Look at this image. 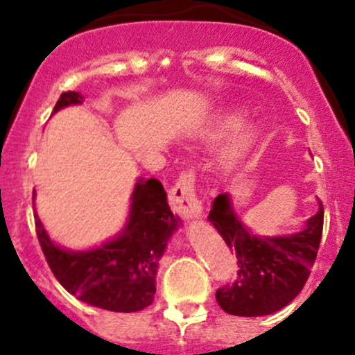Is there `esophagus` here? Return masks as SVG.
<instances>
[{"instance_id":"1","label":"esophagus","mask_w":355,"mask_h":355,"mask_svg":"<svg viewBox=\"0 0 355 355\" xmlns=\"http://www.w3.org/2000/svg\"><path fill=\"white\" fill-rule=\"evenodd\" d=\"M168 202L172 209L185 218H197L202 214V202L195 193L193 170H185L177 178L168 191Z\"/></svg>"}]
</instances>
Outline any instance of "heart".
Listing matches in <instances>:
<instances>
[{"instance_id":"heart-1","label":"heart","mask_w":355,"mask_h":355,"mask_svg":"<svg viewBox=\"0 0 355 355\" xmlns=\"http://www.w3.org/2000/svg\"><path fill=\"white\" fill-rule=\"evenodd\" d=\"M239 125H240V118L230 116V118H227V120H225V125H223V128H225V130H235Z\"/></svg>"}]
</instances>
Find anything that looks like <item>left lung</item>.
<instances>
[{
  "instance_id": "obj_1",
  "label": "left lung",
  "mask_w": 355,
  "mask_h": 355,
  "mask_svg": "<svg viewBox=\"0 0 355 355\" xmlns=\"http://www.w3.org/2000/svg\"><path fill=\"white\" fill-rule=\"evenodd\" d=\"M209 220L234 248L237 257V279L223 285L215 294L220 307L240 317H259L285 307L302 291L319 252L324 207L305 222L297 234L284 237H255L232 210L227 193L218 195Z\"/></svg>"
}]
</instances>
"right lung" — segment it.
Masks as SVG:
<instances>
[{
    "label": "right lung",
    "instance_id": "right-lung-1",
    "mask_svg": "<svg viewBox=\"0 0 355 355\" xmlns=\"http://www.w3.org/2000/svg\"><path fill=\"white\" fill-rule=\"evenodd\" d=\"M81 101L80 93L63 92L53 113ZM178 225L180 218L170 210L157 178L138 180L123 234L93 250L55 245L35 214L38 242L56 280L83 302L113 312L144 311L153 302L158 260Z\"/></svg>",
    "mask_w": 355,
    "mask_h": 355
}]
</instances>
